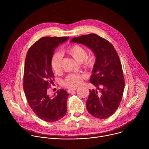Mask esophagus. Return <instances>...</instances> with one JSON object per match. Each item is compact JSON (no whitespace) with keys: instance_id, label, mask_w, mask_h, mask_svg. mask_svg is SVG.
Returning <instances> with one entry per match:
<instances>
[{"instance_id":"1","label":"esophagus","mask_w":149,"mask_h":149,"mask_svg":"<svg viewBox=\"0 0 149 149\" xmlns=\"http://www.w3.org/2000/svg\"><path fill=\"white\" fill-rule=\"evenodd\" d=\"M77 88H74V89H70L68 90V93H71L72 91H74L75 90H76Z\"/></svg>"}]
</instances>
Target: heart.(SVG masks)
Here are the masks:
<instances>
[{
	"instance_id": "obj_1",
	"label": "heart",
	"mask_w": 149,
	"mask_h": 149,
	"mask_svg": "<svg viewBox=\"0 0 149 149\" xmlns=\"http://www.w3.org/2000/svg\"><path fill=\"white\" fill-rule=\"evenodd\" d=\"M66 52L76 61L82 62L83 66L87 69L93 68L95 63V57L94 55H87L86 49L82 45L74 44L69 47ZM62 55L58 52L53 54L51 58L52 69L55 73L61 70ZM84 75L79 74H70L62 81L63 86L70 88H76L82 83Z\"/></svg>"
}]
</instances>
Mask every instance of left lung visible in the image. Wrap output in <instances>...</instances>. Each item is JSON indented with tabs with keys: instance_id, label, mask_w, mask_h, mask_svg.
Segmentation results:
<instances>
[{
	"instance_id": "8db88e82",
	"label": "left lung",
	"mask_w": 149,
	"mask_h": 149,
	"mask_svg": "<svg viewBox=\"0 0 149 149\" xmlns=\"http://www.w3.org/2000/svg\"><path fill=\"white\" fill-rule=\"evenodd\" d=\"M71 42L81 44L92 50L96 57L90 82L98 90H90L86 107L93 116L105 119L118 109L124 89V79L119 56L113 45L95 33L82 35Z\"/></svg>"
}]
</instances>
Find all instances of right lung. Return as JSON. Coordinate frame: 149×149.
<instances>
[{
  "mask_svg": "<svg viewBox=\"0 0 149 149\" xmlns=\"http://www.w3.org/2000/svg\"><path fill=\"white\" fill-rule=\"evenodd\" d=\"M69 37H42L29 49L25 63L24 90L27 101L35 114L47 122H55L66 114L70 95L61 89L52 97L47 93L54 80L51 58L55 49Z\"/></svg>",
  "mask_w": 149,
  "mask_h": 149,
  "instance_id": "obj_1",
  "label": "right lung"
}]
</instances>
